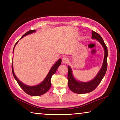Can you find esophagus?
I'll return each mask as SVG.
<instances>
[{
	"mask_svg": "<svg viewBox=\"0 0 120 120\" xmlns=\"http://www.w3.org/2000/svg\"><path fill=\"white\" fill-rule=\"evenodd\" d=\"M68 61H69V60L67 57H64L62 59V63L63 64H67L68 62Z\"/></svg>",
	"mask_w": 120,
	"mask_h": 120,
	"instance_id": "34e87169",
	"label": "esophagus"
}]
</instances>
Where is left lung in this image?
<instances>
[{"instance_id":"obj_1","label":"left lung","mask_w":120,"mask_h":120,"mask_svg":"<svg viewBox=\"0 0 120 120\" xmlns=\"http://www.w3.org/2000/svg\"><path fill=\"white\" fill-rule=\"evenodd\" d=\"M92 38L93 39H96L99 41L104 50V57L103 60V65L99 71L98 72L96 77L91 81L88 82H80L75 79L74 77L72 70L70 67L68 66V86L69 88L71 91L78 94H84L91 92L93 90L96 89L103 78H104L106 70H107L108 63H107V57H108V49L104 40L101 37V36L97 33L92 30Z\"/></svg>"}]
</instances>
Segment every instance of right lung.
Returning a JSON list of instances; mask_svg holds the SVG:
<instances>
[{
    "instance_id": "add662e5",
    "label": "right lung",
    "mask_w": 120,
    "mask_h": 120,
    "mask_svg": "<svg viewBox=\"0 0 120 120\" xmlns=\"http://www.w3.org/2000/svg\"><path fill=\"white\" fill-rule=\"evenodd\" d=\"M35 32H36L35 30H29L27 33H26L24 34H23L21 39H22V38H23L26 35H28V34H30L33 33H34ZM18 42H19V41H18L15 44V45L14 50L15 47V46L16 45V44H17ZM13 52H14V50H13ZM61 62H62L61 59H60V60H57L56 63L52 67V68H51L50 71L49 72L48 74L47 75L45 79L44 80V81H42L41 83H40V84L35 85V86H27V85L24 84L23 83H22V82L20 81L19 79H18L17 77L16 76L15 74L14 69H13L12 64V71L13 75H14V78L15 79L16 81L17 82L18 84L19 85V86L21 87V88H22V89L23 90V91L25 92L27 94L32 96H41V95L45 94V93H46L47 92L49 91V89L50 88L51 86V79L52 76L56 73V70H57V69H58V67L61 64Z\"/></svg>"
}]
</instances>
